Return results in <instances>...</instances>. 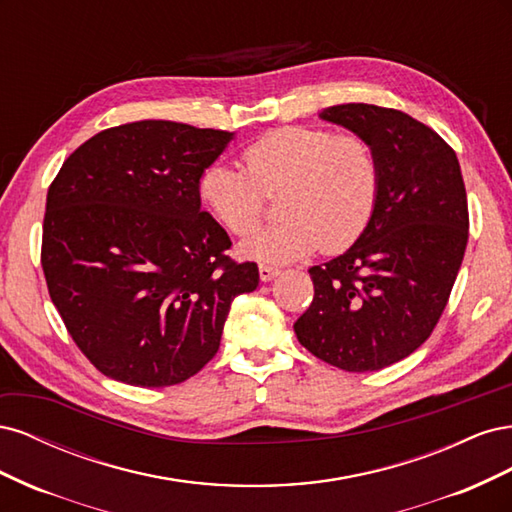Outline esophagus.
Instances as JSON below:
<instances>
[{"label":"esophagus","instance_id":"esophagus-1","mask_svg":"<svg viewBox=\"0 0 512 512\" xmlns=\"http://www.w3.org/2000/svg\"><path fill=\"white\" fill-rule=\"evenodd\" d=\"M258 273H260V280H262V282H271L273 277H275L277 273H280V269L273 267V265H260V267H258Z\"/></svg>","mask_w":512,"mask_h":512}]
</instances>
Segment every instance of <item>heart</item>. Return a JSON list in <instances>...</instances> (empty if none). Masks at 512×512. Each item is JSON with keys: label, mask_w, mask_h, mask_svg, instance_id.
<instances>
[{"label": "heart", "mask_w": 512, "mask_h": 512, "mask_svg": "<svg viewBox=\"0 0 512 512\" xmlns=\"http://www.w3.org/2000/svg\"><path fill=\"white\" fill-rule=\"evenodd\" d=\"M243 166L213 162L200 175L203 203L230 235H249L266 196L283 192L282 223L241 243L245 258L282 265L318 247L335 254L359 239L380 198V160L365 136L282 126L241 151Z\"/></svg>", "instance_id": "obj_1"}]
</instances>
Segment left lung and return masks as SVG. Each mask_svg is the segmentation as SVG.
<instances>
[{
    "mask_svg": "<svg viewBox=\"0 0 512 512\" xmlns=\"http://www.w3.org/2000/svg\"><path fill=\"white\" fill-rule=\"evenodd\" d=\"M374 145L380 198L348 252L309 269L314 299L294 322L301 346L346 371L406 359L436 329L470 235L453 147L425 123L376 104L322 113Z\"/></svg>",
    "mask_w": 512,
    "mask_h": 512,
    "instance_id": "obj_1",
    "label": "left lung"
}]
</instances>
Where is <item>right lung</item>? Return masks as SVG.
Here are the masks:
<instances>
[{
    "label": "right lung",
    "mask_w": 512,
    "mask_h": 512,
    "mask_svg": "<svg viewBox=\"0 0 512 512\" xmlns=\"http://www.w3.org/2000/svg\"><path fill=\"white\" fill-rule=\"evenodd\" d=\"M232 134L134 121L70 153L46 194L40 262L70 337L104 376L179 384L220 348L230 305L258 286L200 209L198 181Z\"/></svg>",
    "instance_id": "obj_1"
}]
</instances>
